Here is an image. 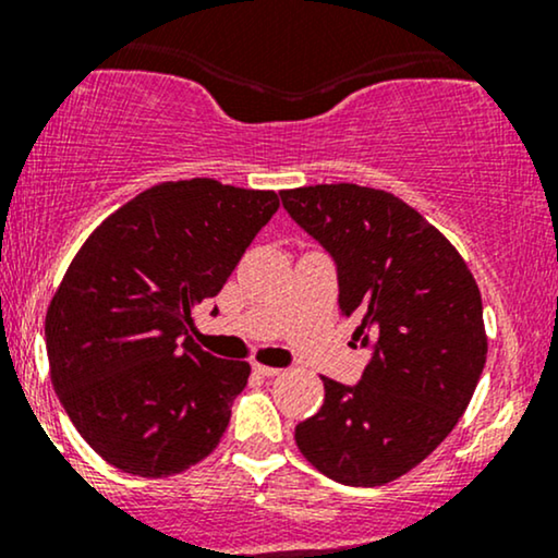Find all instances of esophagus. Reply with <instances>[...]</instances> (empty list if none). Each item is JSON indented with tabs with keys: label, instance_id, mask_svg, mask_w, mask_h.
<instances>
[{
	"label": "esophagus",
	"instance_id": "1",
	"mask_svg": "<svg viewBox=\"0 0 558 558\" xmlns=\"http://www.w3.org/2000/svg\"><path fill=\"white\" fill-rule=\"evenodd\" d=\"M254 373H257L259 377H278L283 369L278 367H267V364H254Z\"/></svg>",
	"mask_w": 558,
	"mask_h": 558
}]
</instances>
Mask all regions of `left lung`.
I'll return each mask as SVG.
<instances>
[{
    "mask_svg": "<svg viewBox=\"0 0 558 558\" xmlns=\"http://www.w3.org/2000/svg\"><path fill=\"white\" fill-rule=\"evenodd\" d=\"M280 198L336 262L341 315L373 351L356 386L323 377L296 446L336 483H390L430 457L475 393L488 354L480 288L446 235L388 191L330 183Z\"/></svg>",
    "mask_w": 558,
    "mask_h": 558,
    "instance_id": "1",
    "label": "left lung"
}]
</instances>
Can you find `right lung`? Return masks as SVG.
Instances as JSON below:
<instances>
[{
    "mask_svg": "<svg viewBox=\"0 0 558 558\" xmlns=\"http://www.w3.org/2000/svg\"><path fill=\"white\" fill-rule=\"evenodd\" d=\"M278 207L275 191L213 178L159 183L70 262L44 325L52 386L112 466L168 477L220 444L252 367L198 349L191 312L220 293Z\"/></svg>",
    "mask_w": 558,
    "mask_h": 558,
    "instance_id": "1",
    "label": "right lung"
}]
</instances>
